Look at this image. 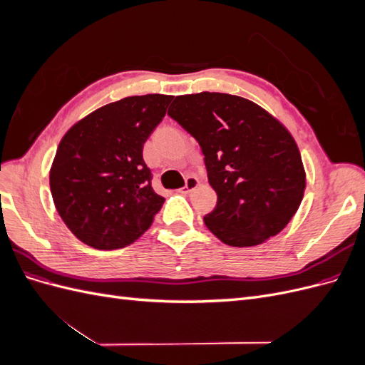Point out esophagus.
Returning <instances> with one entry per match:
<instances>
[{
	"label": "esophagus",
	"mask_w": 365,
	"mask_h": 365,
	"mask_svg": "<svg viewBox=\"0 0 365 365\" xmlns=\"http://www.w3.org/2000/svg\"><path fill=\"white\" fill-rule=\"evenodd\" d=\"M197 185H200V180H197L196 176H187V178H185V185L182 187L181 192L187 195V193L193 192Z\"/></svg>",
	"instance_id": "obj_1"
}]
</instances>
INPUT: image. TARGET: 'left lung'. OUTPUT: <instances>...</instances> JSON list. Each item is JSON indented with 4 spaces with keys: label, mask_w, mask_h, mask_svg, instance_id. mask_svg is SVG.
<instances>
[{
    "label": "left lung",
    "mask_w": 365,
    "mask_h": 365,
    "mask_svg": "<svg viewBox=\"0 0 365 365\" xmlns=\"http://www.w3.org/2000/svg\"><path fill=\"white\" fill-rule=\"evenodd\" d=\"M169 117L200 143L217 204L204 222L231 247H254L288 225L306 175L292 135L244 97L200 93L175 97Z\"/></svg>",
    "instance_id": "8db88e82"
}]
</instances>
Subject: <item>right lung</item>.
<instances>
[{"label":"right lung","mask_w":365,"mask_h":365,"mask_svg":"<svg viewBox=\"0 0 365 365\" xmlns=\"http://www.w3.org/2000/svg\"><path fill=\"white\" fill-rule=\"evenodd\" d=\"M172 98H121L77 121L61 140L50 170L51 196L65 225L88 247L134 244L161 210L164 197L152 189L143 145Z\"/></svg>","instance_id":"obj_1"}]
</instances>
